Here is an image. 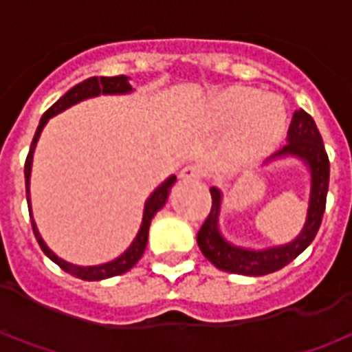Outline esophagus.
Here are the masks:
<instances>
[{
  "mask_svg": "<svg viewBox=\"0 0 352 352\" xmlns=\"http://www.w3.org/2000/svg\"><path fill=\"white\" fill-rule=\"evenodd\" d=\"M204 175V169L198 164H192V166H186V168L181 169V179L184 181H190V179H199Z\"/></svg>",
  "mask_w": 352,
  "mask_h": 352,
  "instance_id": "esophagus-1",
  "label": "esophagus"
}]
</instances>
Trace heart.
<instances>
[{"mask_svg": "<svg viewBox=\"0 0 352 352\" xmlns=\"http://www.w3.org/2000/svg\"><path fill=\"white\" fill-rule=\"evenodd\" d=\"M214 115L222 124H239L234 139L222 153L230 169L243 168L267 153L287 130V109L275 96L251 88H230L214 100Z\"/></svg>", "mask_w": 352, "mask_h": 352, "instance_id": "1", "label": "heart"}]
</instances>
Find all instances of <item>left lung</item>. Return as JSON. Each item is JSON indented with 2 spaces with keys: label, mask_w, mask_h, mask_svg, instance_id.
<instances>
[{
  "label": "left lung",
  "mask_w": 352,
  "mask_h": 352,
  "mask_svg": "<svg viewBox=\"0 0 352 352\" xmlns=\"http://www.w3.org/2000/svg\"><path fill=\"white\" fill-rule=\"evenodd\" d=\"M287 139V145L273 154L267 162L275 160V158H285V156H298L309 168V209H307V219H305L302 232L290 243L272 247V249H262V251H252V249H243V247L228 243L219 230L222 194L219 188L213 186L211 188L213 204H211V211L207 214L206 222L201 224L198 232V245L204 256L222 272L252 275V277L277 272L280 267L290 264L296 256H300L317 236L320 222H322V214H324L326 194H328V183H330L328 154H326L322 138L318 133L317 124L311 118V115H307L302 109L296 111L292 116Z\"/></svg>",
  "instance_id": "obj_1"
}]
</instances>
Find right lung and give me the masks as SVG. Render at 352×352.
<instances>
[{"label": "right lung", "mask_w": 352, "mask_h": 352, "mask_svg": "<svg viewBox=\"0 0 352 352\" xmlns=\"http://www.w3.org/2000/svg\"><path fill=\"white\" fill-rule=\"evenodd\" d=\"M131 92L130 82H128V77H124V75H116V77H90V79L82 80L79 85H75V87L69 90V92H65L60 100L52 105V107L41 116V120H39V126H37V131H35L34 141H32V146H30V153H28L26 164H24V177H26V198H28V207H30V211H32V206H30V173H32V160H34V151L35 145H37V139L41 135L43 128H45V124L49 122L50 116L58 115V113H62L67 107H72L75 103H79V101L87 100V98H94V96H100V94H126ZM177 181L175 175H171L169 179H166L164 183L156 188V190L151 194V198L146 199L145 204V211H143V222H141V228H139L138 236L133 239V243L128 247V251L120 254L118 258H115L113 262H107V264H101V265H88V267H82V265H73L69 262H65V260L58 258L54 252L50 251L47 243L43 241V237L39 236V232H37V226H35V222L32 221V228H34L35 239H37V243L43 249V252L49 256L54 264H58L64 272H67L69 275H75V277H79L82 280H101V279H109V277H115V275H122L128 270H131L133 265L138 264V260L143 256V252H145L146 241H148V226H151V221H153V217L158 211H160L164 204H166V199H168V194L171 190V186ZM32 217V213H30Z\"/></svg>", "instance_id": "right-lung-1"}]
</instances>
